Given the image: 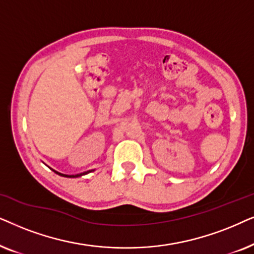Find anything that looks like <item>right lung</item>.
Here are the masks:
<instances>
[{
    "mask_svg": "<svg viewBox=\"0 0 254 254\" xmlns=\"http://www.w3.org/2000/svg\"><path fill=\"white\" fill-rule=\"evenodd\" d=\"M51 168V167H50ZM51 170H52L54 173H57L58 175H62V177H65V178H79V177H82V175H84V174H88V173H90V172H93V171H95V170H90V171H87V172H82V173H79V174H73V175H69V174H64V173H60V172H58V171H56V170H53V168H51Z\"/></svg>",
    "mask_w": 254,
    "mask_h": 254,
    "instance_id": "obj_1",
    "label": "right lung"
}]
</instances>
